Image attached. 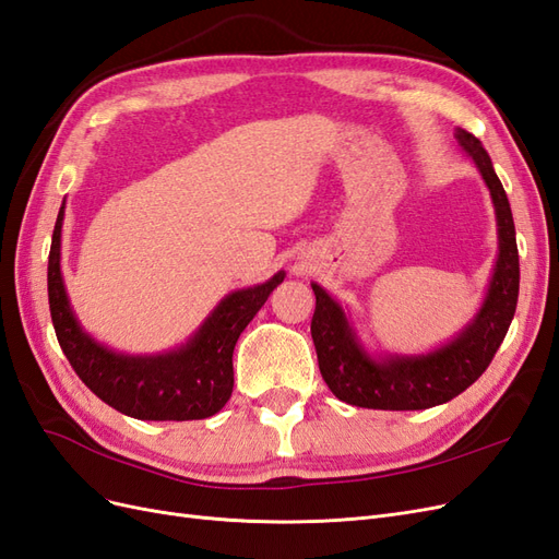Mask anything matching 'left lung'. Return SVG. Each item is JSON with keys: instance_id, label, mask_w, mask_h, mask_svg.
<instances>
[{"instance_id": "1", "label": "left lung", "mask_w": 559, "mask_h": 559, "mask_svg": "<svg viewBox=\"0 0 559 559\" xmlns=\"http://www.w3.org/2000/svg\"><path fill=\"white\" fill-rule=\"evenodd\" d=\"M454 138L478 167L497 216L499 253L483 306L452 341L431 352L370 354L341 302L312 282L317 308L310 331L321 378L349 405L373 411H425L460 396L485 373L513 321L520 261L511 202L480 140L462 128H456Z\"/></svg>"}]
</instances>
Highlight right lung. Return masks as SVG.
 <instances>
[{
  "label": "right lung",
  "mask_w": 559,
  "mask_h": 559,
  "mask_svg": "<svg viewBox=\"0 0 559 559\" xmlns=\"http://www.w3.org/2000/svg\"><path fill=\"white\" fill-rule=\"evenodd\" d=\"M64 200L48 253V306L58 343L76 376L111 408L134 419H205L233 394V349L284 270L263 284L230 292L179 347L160 354H126L103 345L76 319L60 270Z\"/></svg>",
  "instance_id": "right-lung-1"
}]
</instances>
